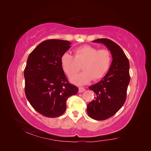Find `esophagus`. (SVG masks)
<instances>
[{
	"instance_id": "obj_1",
	"label": "esophagus",
	"mask_w": 151,
	"mask_h": 151,
	"mask_svg": "<svg viewBox=\"0 0 151 151\" xmlns=\"http://www.w3.org/2000/svg\"><path fill=\"white\" fill-rule=\"evenodd\" d=\"M84 91H85L84 88H81V87L79 88V93H83V92H84Z\"/></svg>"
}]
</instances>
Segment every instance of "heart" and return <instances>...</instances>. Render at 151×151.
Here are the masks:
<instances>
[{
  "mask_svg": "<svg viewBox=\"0 0 151 151\" xmlns=\"http://www.w3.org/2000/svg\"><path fill=\"white\" fill-rule=\"evenodd\" d=\"M112 62V55L108 49H100L90 45H83L74 50V56L63 53L60 63L63 71L68 77L78 72L80 66L84 71L70 78L72 83L84 85L92 81L102 79L106 75Z\"/></svg>",
  "mask_w": 151,
  "mask_h": 151,
  "instance_id": "heart-1",
  "label": "heart"
}]
</instances>
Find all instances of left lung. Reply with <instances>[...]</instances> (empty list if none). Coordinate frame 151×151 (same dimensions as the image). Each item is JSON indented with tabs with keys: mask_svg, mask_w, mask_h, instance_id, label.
I'll use <instances>...</instances> for the list:
<instances>
[{
	"mask_svg": "<svg viewBox=\"0 0 151 151\" xmlns=\"http://www.w3.org/2000/svg\"><path fill=\"white\" fill-rule=\"evenodd\" d=\"M93 42L104 44L113 58L111 67L103 79L89 87L94 91L95 97L88 104L87 112L93 119L104 120L115 115L125 102L130 80V64L122 49L113 41L101 38Z\"/></svg>",
	"mask_w": 151,
	"mask_h": 151,
	"instance_id": "obj_1",
	"label": "left lung"
}]
</instances>
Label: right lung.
<instances>
[{
    "instance_id": "add662e5",
    "label": "right lung",
    "mask_w": 151,
    "mask_h": 151,
    "mask_svg": "<svg viewBox=\"0 0 151 151\" xmlns=\"http://www.w3.org/2000/svg\"><path fill=\"white\" fill-rule=\"evenodd\" d=\"M70 45L66 40L43 41L27 60L24 71L26 96L35 110L45 116L62 115L67 99L79 91L68 82L60 63L62 55Z\"/></svg>"
}]
</instances>
